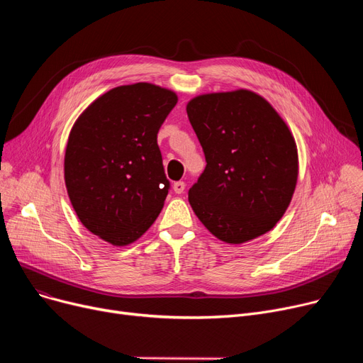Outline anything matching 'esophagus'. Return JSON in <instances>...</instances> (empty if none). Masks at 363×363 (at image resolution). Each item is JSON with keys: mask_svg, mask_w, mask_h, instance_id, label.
Segmentation results:
<instances>
[{"mask_svg": "<svg viewBox=\"0 0 363 363\" xmlns=\"http://www.w3.org/2000/svg\"><path fill=\"white\" fill-rule=\"evenodd\" d=\"M184 189H185V182H184V181H177V182H174V191H175L177 194H182Z\"/></svg>", "mask_w": 363, "mask_h": 363, "instance_id": "esophagus-1", "label": "esophagus"}]
</instances>
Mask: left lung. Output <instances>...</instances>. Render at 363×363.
<instances>
[{"label":"left lung","instance_id":"1","mask_svg":"<svg viewBox=\"0 0 363 363\" xmlns=\"http://www.w3.org/2000/svg\"><path fill=\"white\" fill-rule=\"evenodd\" d=\"M206 169L188 201L216 238L241 244L277 225L298 177L297 145L277 110L249 89L203 94L186 104Z\"/></svg>","mask_w":363,"mask_h":363}]
</instances>
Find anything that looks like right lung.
I'll return each mask as SVG.
<instances>
[{"label":"right lung","mask_w":363,"mask_h":363,"mask_svg":"<svg viewBox=\"0 0 363 363\" xmlns=\"http://www.w3.org/2000/svg\"><path fill=\"white\" fill-rule=\"evenodd\" d=\"M178 103L174 91L138 82L116 86L74 122L65 182L82 225L113 244L137 241L169 193L157 132Z\"/></svg>","instance_id":"1"}]
</instances>
